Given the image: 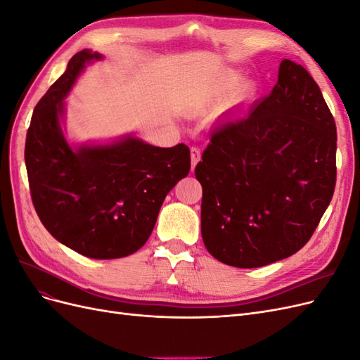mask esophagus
Here are the masks:
<instances>
[{
    "label": "esophagus",
    "instance_id": "1",
    "mask_svg": "<svg viewBox=\"0 0 360 360\" xmlns=\"http://www.w3.org/2000/svg\"><path fill=\"white\" fill-rule=\"evenodd\" d=\"M201 159V151L198 147H191V160H192V169L195 168V165L200 162Z\"/></svg>",
    "mask_w": 360,
    "mask_h": 360
}]
</instances>
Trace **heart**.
<instances>
[{
    "mask_svg": "<svg viewBox=\"0 0 360 360\" xmlns=\"http://www.w3.org/2000/svg\"><path fill=\"white\" fill-rule=\"evenodd\" d=\"M238 79L240 78H238L237 73H226L225 76H222V78L216 79L213 82H209L200 90V101L207 103V102H212L216 99H221L222 96H225L228 91L234 89ZM243 91L250 93L252 91V89H250V85H246Z\"/></svg>",
    "mask_w": 360,
    "mask_h": 360,
    "instance_id": "heart-1",
    "label": "heart"
}]
</instances>
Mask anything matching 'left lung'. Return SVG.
Wrapping results in <instances>:
<instances>
[{"mask_svg":"<svg viewBox=\"0 0 360 360\" xmlns=\"http://www.w3.org/2000/svg\"><path fill=\"white\" fill-rule=\"evenodd\" d=\"M195 167L201 234L221 263L252 269L308 243L333 197L336 126L308 70L282 60L278 82L217 127Z\"/></svg>","mask_w":360,"mask_h":360,"instance_id":"1","label":"left lung"}]
</instances>
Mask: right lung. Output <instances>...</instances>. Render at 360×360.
I'll return each instance as SVG.
<instances>
[{
	"mask_svg": "<svg viewBox=\"0 0 360 360\" xmlns=\"http://www.w3.org/2000/svg\"><path fill=\"white\" fill-rule=\"evenodd\" d=\"M99 52L75 53L32 112L25 141L31 200L46 230L75 252L114 259L136 252L153 231L168 192L191 169L184 144L155 147L135 136L72 148L60 118L64 99Z\"/></svg>",
	"mask_w": 360,
	"mask_h": 360,
	"instance_id": "1",
	"label": "right lung"
}]
</instances>
